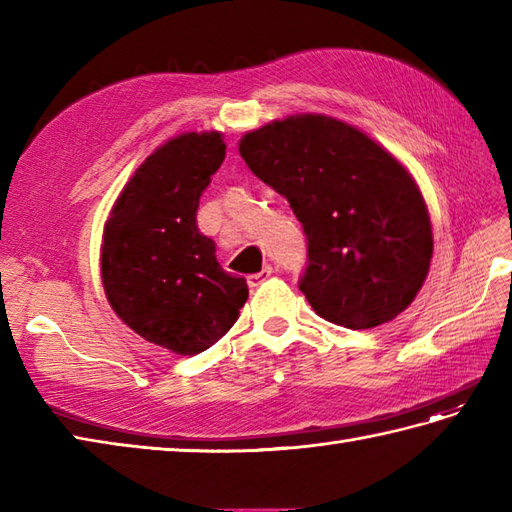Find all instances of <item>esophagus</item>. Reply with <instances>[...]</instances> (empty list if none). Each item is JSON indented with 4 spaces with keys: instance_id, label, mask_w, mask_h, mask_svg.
<instances>
[{
    "instance_id": "34e87169",
    "label": "esophagus",
    "mask_w": 512,
    "mask_h": 512,
    "mask_svg": "<svg viewBox=\"0 0 512 512\" xmlns=\"http://www.w3.org/2000/svg\"><path fill=\"white\" fill-rule=\"evenodd\" d=\"M273 275V266H264L262 270H259V273H253V275H248V286H259V284H264V281Z\"/></svg>"
}]
</instances>
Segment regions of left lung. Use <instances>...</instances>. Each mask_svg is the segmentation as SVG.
Wrapping results in <instances>:
<instances>
[{"mask_svg":"<svg viewBox=\"0 0 512 512\" xmlns=\"http://www.w3.org/2000/svg\"><path fill=\"white\" fill-rule=\"evenodd\" d=\"M255 176L290 202L308 244L299 290L314 312L352 330L405 310L433 253L416 182L358 129L328 116H290L239 143Z\"/></svg>","mask_w":512,"mask_h":512,"instance_id":"obj_1","label":"left lung"}]
</instances>
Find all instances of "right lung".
Masks as SVG:
<instances>
[{
	"instance_id": "add662e5",
	"label": "right lung",
	"mask_w": 512,
	"mask_h": 512,
	"mask_svg": "<svg viewBox=\"0 0 512 512\" xmlns=\"http://www.w3.org/2000/svg\"><path fill=\"white\" fill-rule=\"evenodd\" d=\"M226 154L222 134L162 145L127 182L105 224L101 275L114 312L149 343L176 354L209 350L248 299L200 233V195Z\"/></svg>"
}]
</instances>
